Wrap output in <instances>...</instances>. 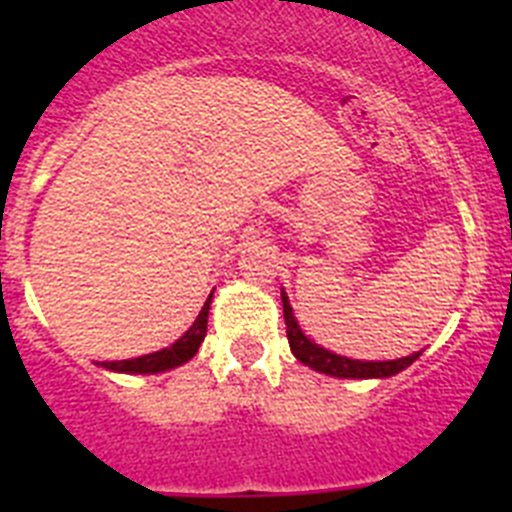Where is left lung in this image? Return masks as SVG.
Instances as JSON below:
<instances>
[{
  "mask_svg": "<svg viewBox=\"0 0 512 512\" xmlns=\"http://www.w3.org/2000/svg\"><path fill=\"white\" fill-rule=\"evenodd\" d=\"M282 305H284V323H287V338L292 354L297 356V361H302L305 366L315 369L320 374H330V377H341V379H384V377H395L402 369H408L418 354H410L405 359L395 361H359V359H346V356H338L328 348L312 343L310 338L302 333V328L297 325L295 312H292V305H289L287 295L282 292Z\"/></svg>",
  "mask_w": 512,
  "mask_h": 512,
  "instance_id": "8db88e82",
  "label": "left lung"
}]
</instances>
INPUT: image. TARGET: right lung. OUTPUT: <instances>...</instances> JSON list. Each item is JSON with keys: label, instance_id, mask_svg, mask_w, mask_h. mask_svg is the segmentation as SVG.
Instances as JSON below:
<instances>
[{"label": "right lung", "instance_id": "obj_1", "mask_svg": "<svg viewBox=\"0 0 512 512\" xmlns=\"http://www.w3.org/2000/svg\"><path fill=\"white\" fill-rule=\"evenodd\" d=\"M210 302H212V292L207 297V302L202 305L200 315L192 323V328L184 333L182 338L176 343H171L169 348H161L156 354L148 356H138V359H125V361H102L99 366L104 369H112V372L120 374H158V372H169L174 366H182L192 359L197 351H200L202 341L207 336V315H210Z\"/></svg>", "mask_w": 512, "mask_h": 512}]
</instances>
